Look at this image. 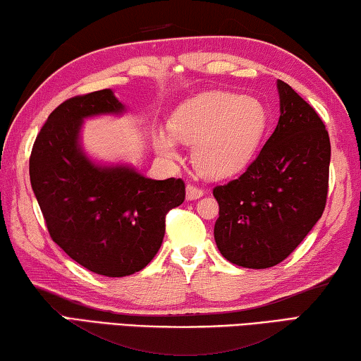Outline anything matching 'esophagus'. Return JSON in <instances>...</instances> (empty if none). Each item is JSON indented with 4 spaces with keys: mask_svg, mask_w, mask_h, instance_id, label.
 I'll return each mask as SVG.
<instances>
[{
    "mask_svg": "<svg viewBox=\"0 0 361 361\" xmlns=\"http://www.w3.org/2000/svg\"><path fill=\"white\" fill-rule=\"evenodd\" d=\"M204 195L203 188L197 187L195 184H188L187 185V200H198Z\"/></svg>",
    "mask_w": 361,
    "mask_h": 361,
    "instance_id": "1",
    "label": "esophagus"
}]
</instances>
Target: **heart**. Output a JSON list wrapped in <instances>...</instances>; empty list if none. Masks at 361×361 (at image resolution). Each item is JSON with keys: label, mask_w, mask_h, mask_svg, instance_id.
I'll return each mask as SVG.
<instances>
[{"label": "heart", "mask_w": 361, "mask_h": 361, "mask_svg": "<svg viewBox=\"0 0 361 361\" xmlns=\"http://www.w3.org/2000/svg\"><path fill=\"white\" fill-rule=\"evenodd\" d=\"M268 123L264 106L255 98L230 92H207L185 101L169 120L171 135L195 144L193 163L211 177H228L254 158ZM164 131L155 135L157 150L176 158V142Z\"/></svg>", "instance_id": "heart-1"}]
</instances>
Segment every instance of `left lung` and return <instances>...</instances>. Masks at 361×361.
I'll return each instance as SVG.
<instances>
[{"mask_svg":"<svg viewBox=\"0 0 361 361\" xmlns=\"http://www.w3.org/2000/svg\"><path fill=\"white\" fill-rule=\"evenodd\" d=\"M281 117L247 169L214 188L216 244L238 267L264 269L286 260L324 214L331 145L314 107L277 80Z\"/></svg>","mask_w":361,"mask_h":361,"instance_id":"left-lung-1","label":"left lung"}]
</instances>
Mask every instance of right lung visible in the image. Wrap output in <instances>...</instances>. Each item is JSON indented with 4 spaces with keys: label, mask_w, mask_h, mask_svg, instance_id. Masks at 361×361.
<instances>
[{
    "label": "right lung",
    "mask_w": 361,
    "mask_h": 361,
    "mask_svg": "<svg viewBox=\"0 0 361 361\" xmlns=\"http://www.w3.org/2000/svg\"><path fill=\"white\" fill-rule=\"evenodd\" d=\"M123 111L109 88L63 101L30 157L31 187L50 238L74 262L107 277L147 267L163 243L166 214L185 200L182 179L154 180L130 166H99L82 152V120Z\"/></svg>",
    "instance_id": "add662e5"
}]
</instances>
